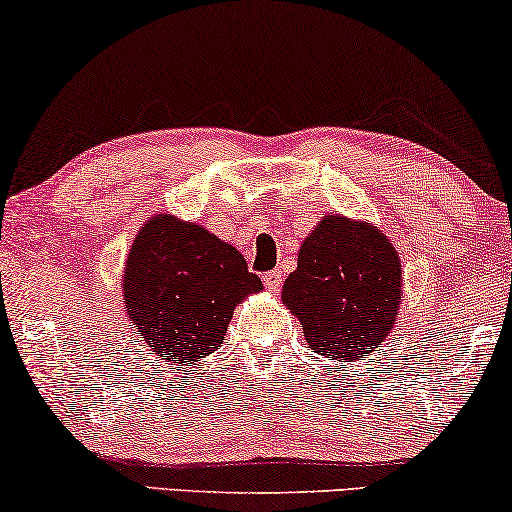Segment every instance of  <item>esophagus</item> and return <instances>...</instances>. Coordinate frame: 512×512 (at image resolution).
Instances as JSON below:
<instances>
[{
	"instance_id": "34e87169",
	"label": "esophagus",
	"mask_w": 512,
	"mask_h": 512,
	"mask_svg": "<svg viewBox=\"0 0 512 512\" xmlns=\"http://www.w3.org/2000/svg\"><path fill=\"white\" fill-rule=\"evenodd\" d=\"M282 282H284V275L279 270H270L263 275V284L268 291H277L279 286H282Z\"/></svg>"
}]
</instances>
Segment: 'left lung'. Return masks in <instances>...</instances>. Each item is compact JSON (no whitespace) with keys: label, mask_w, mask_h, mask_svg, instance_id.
Returning <instances> with one entry per match:
<instances>
[{"label":"left lung","mask_w":512,"mask_h":512,"mask_svg":"<svg viewBox=\"0 0 512 512\" xmlns=\"http://www.w3.org/2000/svg\"><path fill=\"white\" fill-rule=\"evenodd\" d=\"M403 296L394 244L377 226L324 216L298 251L282 300L310 347L328 359H366L387 340Z\"/></svg>","instance_id":"1"}]
</instances>
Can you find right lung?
<instances>
[{"instance_id": "1", "label": "right lung", "mask_w": 512, "mask_h": 512, "mask_svg": "<svg viewBox=\"0 0 512 512\" xmlns=\"http://www.w3.org/2000/svg\"><path fill=\"white\" fill-rule=\"evenodd\" d=\"M263 291L235 247L195 223L158 214L139 228L123 270V303L158 359L195 363L223 345L237 303Z\"/></svg>"}]
</instances>
